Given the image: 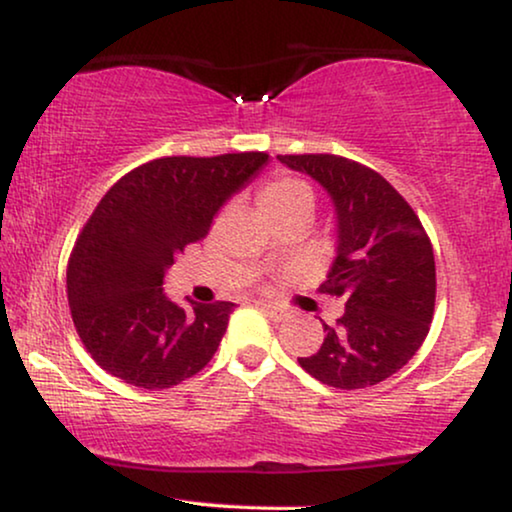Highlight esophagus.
Here are the masks:
<instances>
[{"mask_svg":"<svg viewBox=\"0 0 512 512\" xmlns=\"http://www.w3.org/2000/svg\"><path fill=\"white\" fill-rule=\"evenodd\" d=\"M256 305L261 307V310H263L265 314H268V317H270L272 321H284V319H286V312L282 310V307L270 305V303H263V300H261V303H256Z\"/></svg>","mask_w":512,"mask_h":512,"instance_id":"1","label":"esophagus"}]
</instances>
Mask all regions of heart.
Returning <instances> with one entry per match:
<instances>
[{"mask_svg":"<svg viewBox=\"0 0 512 512\" xmlns=\"http://www.w3.org/2000/svg\"><path fill=\"white\" fill-rule=\"evenodd\" d=\"M261 207L270 216H282L298 209L312 212L314 193L307 181L296 177H277L261 191Z\"/></svg>","mask_w":512,"mask_h":512,"instance_id":"obj_1","label":"heart"}]
</instances>
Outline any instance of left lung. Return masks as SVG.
I'll use <instances>...</instances> for the list:
<instances>
[{
  "mask_svg": "<svg viewBox=\"0 0 512 512\" xmlns=\"http://www.w3.org/2000/svg\"><path fill=\"white\" fill-rule=\"evenodd\" d=\"M331 195L338 247L321 291L345 298V312L317 354L298 359L319 382L363 389L408 363L429 333L436 261L429 235L382 174L333 153L277 156Z\"/></svg>",
  "mask_w": 512,
  "mask_h": 512,
  "instance_id": "left-lung-1",
  "label": "left lung"
}]
</instances>
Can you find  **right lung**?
<instances>
[{
	"label": "right lung",
	"instance_id": "right-lung-1",
	"mask_svg": "<svg viewBox=\"0 0 512 512\" xmlns=\"http://www.w3.org/2000/svg\"><path fill=\"white\" fill-rule=\"evenodd\" d=\"M268 160L263 151L158 158L109 188L67 265L69 310L97 366L132 387L167 389L212 361L235 303L181 307L163 277Z\"/></svg>",
	"mask_w": 512,
	"mask_h": 512
}]
</instances>
